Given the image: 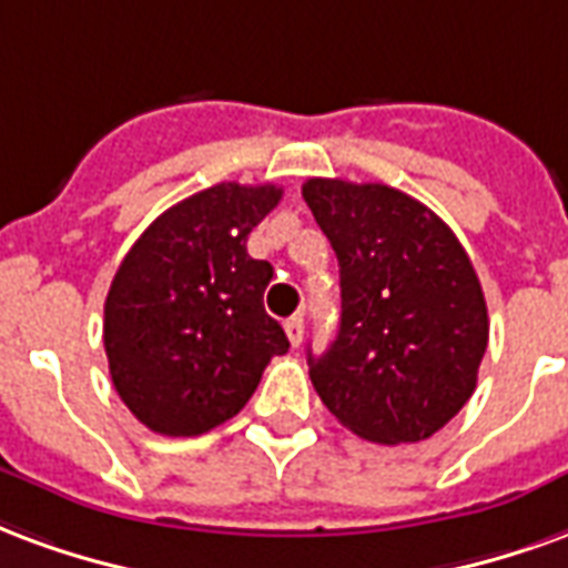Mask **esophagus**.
Here are the masks:
<instances>
[{"instance_id":"esophagus-1","label":"esophagus","mask_w":568,"mask_h":568,"mask_svg":"<svg viewBox=\"0 0 568 568\" xmlns=\"http://www.w3.org/2000/svg\"><path fill=\"white\" fill-rule=\"evenodd\" d=\"M284 333H287L290 345L300 347L302 345V333H305V321H302V317H290L287 324H284Z\"/></svg>"}]
</instances>
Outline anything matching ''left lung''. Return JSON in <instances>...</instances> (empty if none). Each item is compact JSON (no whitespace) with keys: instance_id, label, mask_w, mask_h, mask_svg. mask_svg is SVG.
<instances>
[{"instance_id":"8db88e82","label":"left lung","mask_w":568,"mask_h":568,"mask_svg":"<svg viewBox=\"0 0 568 568\" xmlns=\"http://www.w3.org/2000/svg\"><path fill=\"white\" fill-rule=\"evenodd\" d=\"M302 196L338 256L342 321L317 396L359 438L424 442L478 384L487 302L469 254L436 211L387 184L308 178Z\"/></svg>"}]
</instances>
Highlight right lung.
Masks as SVG:
<instances>
[{"instance_id":"right-lung-1","label":"right lung","mask_w":568,"mask_h":568,"mask_svg":"<svg viewBox=\"0 0 568 568\" xmlns=\"http://www.w3.org/2000/svg\"><path fill=\"white\" fill-rule=\"evenodd\" d=\"M275 184L223 181L163 211L123 256L105 300L114 390L160 436H202L254 396L287 335L263 308L266 260L247 235L281 202Z\"/></svg>"}]
</instances>
